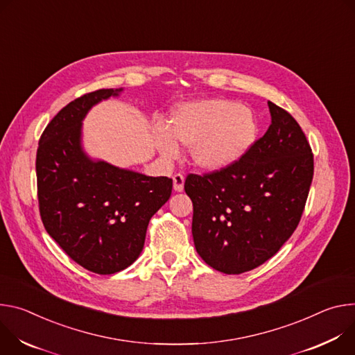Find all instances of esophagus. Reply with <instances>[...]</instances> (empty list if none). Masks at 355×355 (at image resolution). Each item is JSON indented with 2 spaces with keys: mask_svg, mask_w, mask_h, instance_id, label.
Returning a JSON list of instances; mask_svg holds the SVG:
<instances>
[{
  "mask_svg": "<svg viewBox=\"0 0 355 355\" xmlns=\"http://www.w3.org/2000/svg\"><path fill=\"white\" fill-rule=\"evenodd\" d=\"M184 187V176L182 173L173 175V189L176 191H183Z\"/></svg>",
  "mask_w": 355,
  "mask_h": 355,
  "instance_id": "34e87169",
  "label": "esophagus"
}]
</instances>
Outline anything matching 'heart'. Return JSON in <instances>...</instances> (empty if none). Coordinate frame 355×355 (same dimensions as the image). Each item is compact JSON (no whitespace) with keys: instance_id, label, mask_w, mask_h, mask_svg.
I'll list each match as a JSON object with an SVG mask.
<instances>
[{"instance_id":"1","label":"heart","mask_w":355,"mask_h":355,"mask_svg":"<svg viewBox=\"0 0 355 355\" xmlns=\"http://www.w3.org/2000/svg\"><path fill=\"white\" fill-rule=\"evenodd\" d=\"M254 112L241 104L213 98L178 107L169 123V131L156 128V149L168 161L179 156V144L191 146L194 164L218 171L239 161L257 138Z\"/></svg>"}]
</instances>
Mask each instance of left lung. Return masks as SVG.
Returning <instances> with one entry per match:
<instances>
[{
    "label": "left lung",
    "mask_w": 355,
    "mask_h": 355,
    "mask_svg": "<svg viewBox=\"0 0 355 355\" xmlns=\"http://www.w3.org/2000/svg\"><path fill=\"white\" fill-rule=\"evenodd\" d=\"M270 125L239 161L189 175L191 234L203 261L228 275L277 254L296 230L313 179V153L295 118L268 101Z\"/></svg>",
    "instance_id": "8db88e82"
}]
</instances>
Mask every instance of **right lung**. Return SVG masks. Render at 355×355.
Instances as JSON below:
<instances>
[{
  "mask_svg": "<svg viewBox=\"0 0 355 355\" xmlns=\"http://www.w3.org/2000/svg\"><path fill=\"white\" fill-rule=\"evenodd\" d=\"M123 89H101L63 107L36 152L37 200L51 237L78 265L98 275L128 268L142 252L150 217L171 198L172 179L93 161L82 146L89 110Z\"/></svg>",
  "mask_w": 355,
  "mask_h": 355,
  "instance_id": "right-lung-1",
  "label": "right lung"
}]
</instances>
